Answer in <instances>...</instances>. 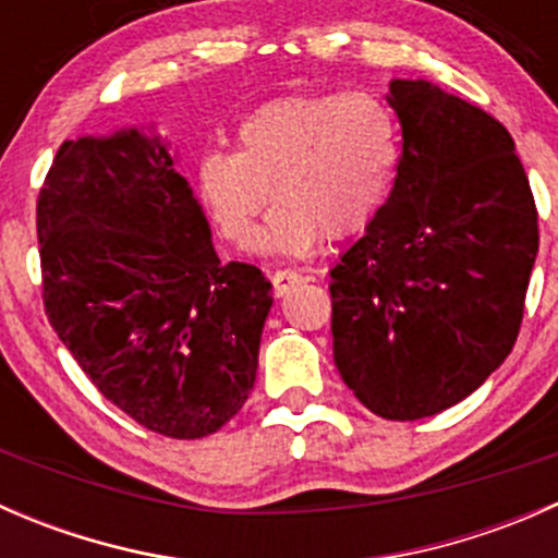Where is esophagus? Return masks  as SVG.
Segmentation results:
<instances>
[{
    "label": "esophagus",
    "mask_w": 558,
    "mask_h": 558,
    "mask_svg": "<svg viewBox=\"0 0 558 558\" xmlns=\"http://www.w3.org/2000/svg\"><path fill=\"white\" fill-rule=\"evenodd\" d=\"M269 280H272V289H275V294H278V296L289 294L294 286L305 283V278H302L296 269H275V272L269 275Z\"/></svg>",
    "instance_id": "obj_1"
}]
</instances>
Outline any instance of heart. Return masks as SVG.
Here are the masks:
<instances>
[{
  "label": "heart",
  "mask_w": 558,
  "mask_h": 558,
  "mask_svg": "<svg viewBox=\"0 0 558 558\" xmlns=\"http://www.w3.org/2000/svg\"><path fill=\"white\" fill-rule=\"evenodd\" d=\"M399 161V126L378 94H311L262 105L238 126V150L199 161V191L218 232L264 253L302 256L320 238H348L386 205Z\"/></svg>",
  "instance_id": "heart-1"
}]
</instances>
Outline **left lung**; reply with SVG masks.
I'll list each match as a JSON object with an SVG mask.
<instances>
[{
    "label": "left lung",
    "mask_w": 558,
    "mask_h": 558,
    "mask_svg": "<svg viewBox=\"0 0 558 558\" xmlns=\"http://www.w3.org/2000/svg\"><path fill=\"white\" fill-rule=\"evenodd\" d=\"M391 196L329 272L335 364L388 421L470 397L513 351L537 207L508 129L426 81H391Z\"/></svg>",
    "instance_id": "obj_1"
}]
</instances>
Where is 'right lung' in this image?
I'll use <instances>...</instances> for the list:
<instances>
[{
	"label": "right lung",
	"instance_id": "right-lung-1",
	"mask_svg": "<svg viewBox=\"0 0 558 558\" xmlns=\"http://www.w3.org/2000/svg\"><path fill=\"white\" fill-rule=\"evenodd\" d=\"M50 326L118 410L174 440L221 429L256 380L272 283L221 264L159 137L61 143L37 196Z\"/></svg>",
	"mask_w": 558,
	"mask_h": 558
}]
</instances>
